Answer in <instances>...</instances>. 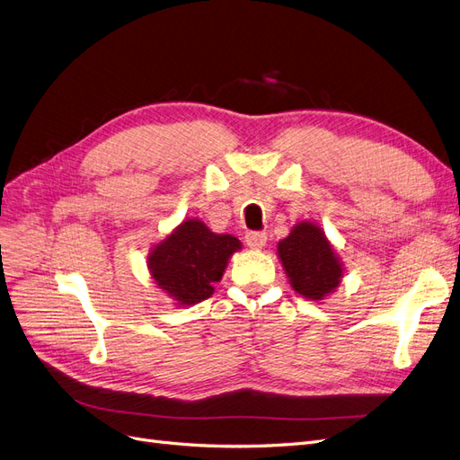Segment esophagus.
Masks as SVG:
<instances>
[{
	"label": "esophagus",
	"instance_id": "34e87169",
	"mask_svg": "<svg viewBox=\"0 0 460 460\" xmlns=\"http://www.w3.org/2000/svg\"><path fill=\"white\" fill-rule=\"evenodd\" d=\"M267 240H269L267 232H247L245 234V243L252 249H262L264 245H267Z\"/></svg>",
	"mask_w": 460,
	"mask_h": 460
}]
</instances>
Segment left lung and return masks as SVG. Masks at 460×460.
<instances>
[{"label":"left lung","instance_id":"1","mask_svg":"<svg viewBox=\"0 0 460 460\" xmlns=\"http://www.w3.org/2000/svg\"><path fill=\"white\" fill-rule=\"evenodd\" d=\"M289 284L299 296L318 301L340 286L341 262L333 253L324 232L313 222H299L288 238L278 243Z\"/></svg>","mask_w":460,"mask_h":460}]
</instances>
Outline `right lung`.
Returning a JSON list of instances; mask_svg holds the SVG:
<instances>
[{"mask_svg": "<svg viewBox=\"0 0 460 460\" xmlns=\"http://www.w3.org/2000/svg\"><path fill=\"white\" fill-rule=\"evenodd\" d=\"M238 249V238L215 234L201 220L190 218L151 249L147 264L157 286L178 305H196L213 296V284Z\"/></svg>", "mask_w": 460, "mask_h": 460, "instance_id": "add662e5", "label": "right lung"}]
</instances>
